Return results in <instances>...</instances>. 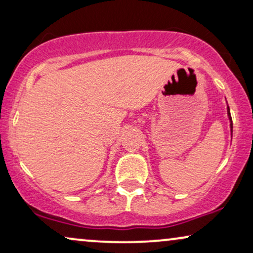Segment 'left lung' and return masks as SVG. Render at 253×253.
<instances>
[{"label":"left lung","instance_id":"left-lung-1","mask_svg":"<svg viewBox=\"0 0 253 253\" xmlns=\"http://www.w3.org/2000/svg\"><path fill=\"white\" fill-rule=\"evenodd\" d=\"M227 114H228V117H229V121H230V131H231V134H233V120H231L229 107H227Z\"/></svg>","mask_w":253,"mask_h":253}]
</instances>
